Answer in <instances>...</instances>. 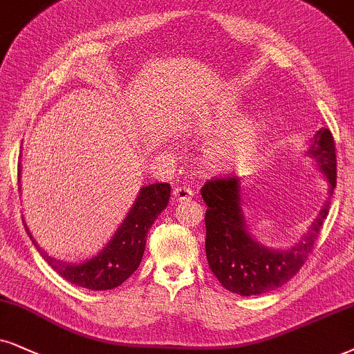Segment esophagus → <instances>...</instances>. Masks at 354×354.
<instances>
[{"label": "esophagus", "mask_w": 354, "mask_h": 354, "mask_svg": "<svg viewBox=\"0 0 354 354\" xmlns=\"http://www.w3.org/2000/svg\"><path fill=\"white\" fill-rule=\"evenodd\" d=\"M192 196V191L189 187H174L173 189V199L174 201H180V203H185V201L191 199Z\"/></svg>", "instance_id": "1"}]
</instances>
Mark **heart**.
Here are the masks:
<instances>
[{"instance_id": "1", "label": "heart", "mask_w": 354, "mask_h": 354, "mask_svg": "<svg viewBox=\"0 0 354 354\" xmlns=\"http://www.w3.org/2000/svg\"><path fill=\"white\" fill-rule=\"evenodd\" d=\"M196 131L209 136L203 147V158L218 173L245 169L257 158L261 144V124L253 118L236 119L235 114L217 109L192 119Z\"/></svg>"}]
</instances>
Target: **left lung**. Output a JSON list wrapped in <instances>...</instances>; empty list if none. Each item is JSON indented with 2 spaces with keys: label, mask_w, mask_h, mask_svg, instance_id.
<instances>
[{
  "label": "left lung",
  "mask_w": 354,
  "mask_h": 354,
  "mask_svg": "<svg viewBox=\"0 0 354 354\" xmlns=\"http://www.w3.org/2000/svg\"><path fill=\"white\" fill-rule=\"evenodd\" d=\"M314 160L328 183V198L307 234L288 248H271L252 235L243 212V186L239 178L207 181L201 189L205 210V257L223 288L239 296H258L288 283L312 253L328 216L330 198L337 186V155L328 129H320L308 142Z\"/></svg>",
  "instance_id": "8db88e82"
}]
</instances>
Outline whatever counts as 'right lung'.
<instances>
[{
    "label": "right lung",
    "mask_w": 354,
    "mask_h": 354,
    "mask_svg": "<svg viewBox=\"0 0 354 354\" xmlns=\"http://www.w3.org/2000/svg\"><path fill=\"white\" fill-rule=\"evenodd\" d=\"M17 176L21 181V163L17 167ZM21 186V185H19ZM171 186L168 183H153V185L142 186L138 191L136 203L125 216L124 222L115 230L113 239L106 243V247L95 257L83 259L80 263H66L53 258L39 247L37 241L30 235L28 223L24 222L26 230L32 240L34 247L39 250L40 257L53 268L64 279L78 286V288L91 290L114 289L124 283L127 277L140 265L145 252L147 234L153 225L155 218L167 209L169 203Z\"/></svg>",
    "instance_id": "right-lung-1"
}]
</instances>
